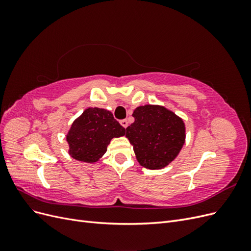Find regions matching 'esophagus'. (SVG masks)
<instances>
[{
    "mask_svg": "<svg viewBox=\"0 0 251 251\" xmlns=\"http://www.w3.org/2000/svg\"><path fill=\"white\" fill-rule=\"evenodd\" d=\"M120 125L123 126L125 128H126L127 127V126H128V123H127V120L126 119H123L120 121Z\"/></svg>",
    "mask_w": 251,
    "mask_h": 251,
    "instance_id": "obj_1",
    "label": "esophagus"
}]
</instances>
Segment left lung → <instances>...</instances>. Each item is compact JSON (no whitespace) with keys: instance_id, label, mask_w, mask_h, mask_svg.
<instances>
[{"instance_id":"obj_1","label":"left lung","mask_w":251,"mask_h":251,"mask_svg":"<svg viewBox=\"0 0 251 251\" xmlns=\"http://www.w3.org/2000/svg\"><path fill=\"white\" fill-rule=\"evenodd\" d=\"M135 121L126 137L143 168L160 170L178 156L185 142V125L173 111L159 104H146L133 112Z\"/></svg>"}]
</instances>
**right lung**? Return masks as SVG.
Segmentation results:
<instances>
[{"label": "right lung", "mask_w": 251, "mask_h": 251, "mask_svg": "<svg viewBox=\"0 0 251 251\" xmlns=\"http://www.w3.org/2000/svg\"><path fill=\"white\" fill-rule=\"evenodd\" d=\"M126 135V128L104 109L88 108L73 121L66 139L75 160L94 163L107 151L113 138Z\"/></svg>", "instance_id": "right-lung-1"}]
</instances>
